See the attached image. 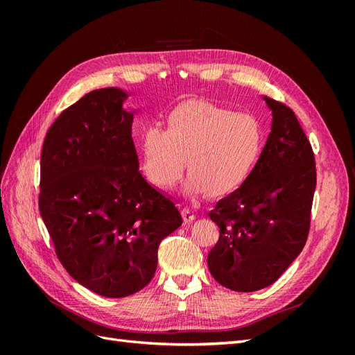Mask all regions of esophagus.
<instances>
[{"label": "esophagus", "mask_w": 355, "mask_h": 355, "mask_svg": "<svg viewBox=\"0 0 355 355\" xmlns=\"http://www.w3.org/2000/svg\"><path fill=\"white\" fill-rule=\"evenodd\" d=\"M182 218H184V220L187 223H189V222H192V220L196 219V213L192 211V210H189L188 207H184V209H182Z\"/></svg>", "instance_id": "34e87169"}]
</instances>
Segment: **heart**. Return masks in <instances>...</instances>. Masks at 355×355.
Returning <instances> with one entry per match:
<instances>
[{
    "instance_id": "heart-1",
    "label": "heart",
    "mask_w": 355,
    "mask_h": 355,
    "mask_svg": "<svg viewBox=\"0 0 355 355\" xmlns=\"http://www.w3.org/2000/svg\"><path fill=\"white\" fill-rule=\"evenodd\" d=\"M141 170L153 187L173 188L185 164L189 194L228 196L249 179L263 145V128L252 114L209 101H188L166 116V128L145 125L139 135Z\"/></svg>"
}]
</instances>
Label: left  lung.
<instances>
[{"mask_svg":"<svg viewBox=\"0 0 355 355\" xmlns=\"http://www.w3.org/2000/svg\"><path fill=\"white\" fill-rule=\"evenodd\" d=\"M272 128L249 179L209 213L219 240L207 256L214 280L235 292L275 283L306 243L317 184L313 146L287 105L263 98Z\"/></svg>","mask_w":355,"mask_h":355,"instance_id":"8db88e82","label":"left lung"}]
</instances>
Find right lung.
I'll use <instances>...</instances> for the list:
<instances>
[{"label": "right lung", "instance_id": "add662e5", "mask_svg": "<svg viewBox=\"0 0 355 355\" xmlns=\"http://www.w3.org/2000/svg\"><path fill=\"white\" fill-rule=\"evenodd\" d=\"M125 98L114 87L83 96L49 128L40 163L38 206L58 259L105 297L151 282L161 240L182 225L176 204L139 171Z\"/></svg>", "mask_w": 355, "mask_h": 355}]
</instances>
